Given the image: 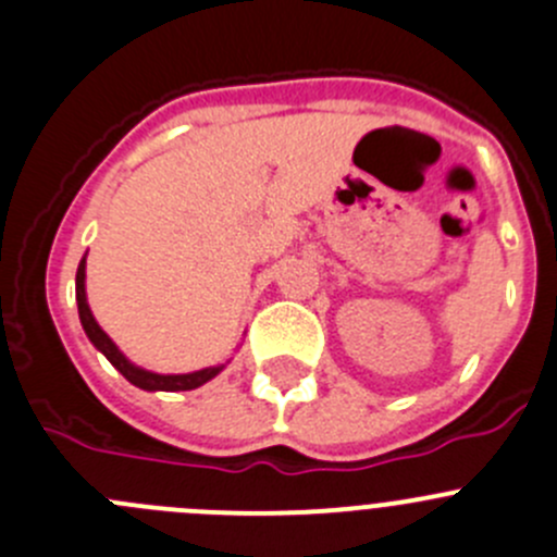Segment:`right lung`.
Instances as JSON below:
<instances>
[{"label": "right lung", "instance_id": "1", "mask_svg": "<svg viewBox=\"0 0 557 557\" xmlns=\"http://www.w3.org/2000/svg\"><path fill=\"white\" fill-rule=\"evenodd\" d=\"M84 282H87V257L78 262V270H76L78 320H82V327H84V333H87L89 342H92V347L98 349V352H103L106 358H109L111 367L123 374L131 385H136V388H141V391H194V388H199V385L208 383V380H213L215 374L224 372V363H221V367H208V369H199V372H188V374H158V372H147V369L136 367V363H131L128 358L120 352V347L111 342L109 333L98 325V320L92 317V311H89L87 287H84Z\"/></svg>", "mask_w": 557, "mask_h": 557}]
</instances>
